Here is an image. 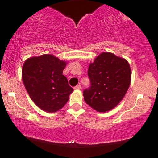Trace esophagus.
Returning a JSON list of instances; mask_svg holds the SVG:
<instances>
[{"mask_svg":"<svg viewBox=\"0 0 158 158\" xmlns=\"http://www.w3.org/2000/svg\"><path fill=\"white\" fill-rule=\"evenodd\" d=\"M74 89H75V90H81V89H82V86H81L80 85H76V87H74Z\"/></svg>","mask_w":158,"mask_h":158,"instance_id":"obj_1","label":"esophagus"}]
</instances>
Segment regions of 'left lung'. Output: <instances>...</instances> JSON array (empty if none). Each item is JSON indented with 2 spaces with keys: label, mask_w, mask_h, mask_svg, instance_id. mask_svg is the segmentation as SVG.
I'll return each mask as SVG.
<instances>
[{
  "label": "left lung",
  "mask_w": 158,
  "mask_h": 158,
  "mask_svg": "<svg viewBox=\"0 0 158 158\" xmlns=\"http://www.w3.org/2000/svg\"><path fill=\"white\" fill-rule=\"evenodd\" d=\"M91 86L83 91L88 105L99 112H106L125 96L131 82L127 60L112 52H102L88 67Z\"/></svg>",
  "instance_id": "left-lung-1"
}]
</instances>
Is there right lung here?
Returning <instances> with one entry per match:
<instances>
[{
    "label": "right lung",
    "mask_w": 158,
    "mask_h": 158,
    "mask_svg": "<svg viewBox=\"0 0 158 158\" xmlns=\"http://www.w3.org/2000/svg\"><path fill=\"white\" fill-rule=\"evenodd\" d=\"M67 64L50 54L31 57L24 63L22 69L24 85L40 110L53 113L68 101L73 89L63 75Z\"/></svg>",
    "instance_id": "1"
}]
</instances>
